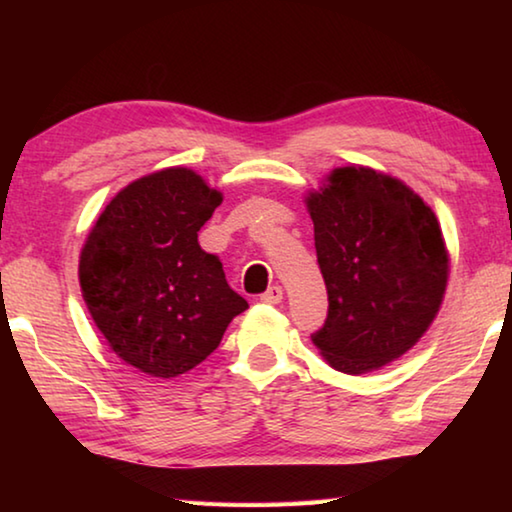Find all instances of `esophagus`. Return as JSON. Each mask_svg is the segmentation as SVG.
<instances>
[{
  "label": "esophagus",
  "instance_id": "34e87169",
  "mask_svg": "<svg viewBox=\"0 0 512 512\" xmlns=\"http://www.w3.org/2000/svg\"><path fill=\"white\" fill-rule=\"evenodd\" d=\"M282 298H284V291H282V287H277V284L268 287L262 296H259V300L266 302V305H277V302H282Z\"/></svg>",
  "mask_w": 512,
  "mask_h": 512
}]
</instances>
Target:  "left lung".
<instances>
[{
  "label": "left lung",
  "instance_id": "8db88e82",
  "mask_svg": "<svg viewBox=\"0 0 512 512\" xmlns=\"http://www.w3.org/2000/svg\"><path fill=\"white\" fill-rule=\"evenodd\" d=\"M307 198L327 318L311 341L329 366L361 375L413 348L436 318L449 259L436 214L400 180L336 169Z\"/></svg>",
  "mask_w": 512,
  "mask_h": 512
}]
</instances>
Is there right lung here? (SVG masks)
Instances as JSON below:
<instances>
[{
  "label": "right lung",
  "mask_w": 512,
  "mask_h": 512,
  "mask_svg": "<svg viewBox=\"0 0 512 512\" xmlns=\"http://www.w3.org/2000/svg\"><path fill=\"white\" fill-rule=\"evenodd\" d=\"M221 194L194 171L144 176L112 198L85 241L79 277L94 323L119 359L178 377L219 348L248 302L198 244Z\"/></svg>",
  "instance_id": "1"
}]
</instances>
